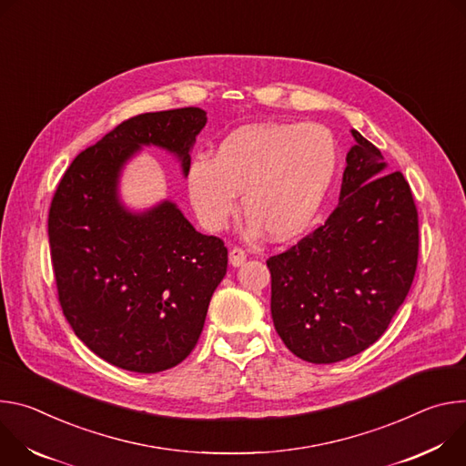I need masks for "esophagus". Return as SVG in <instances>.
<instances>
[{"label":"esophagus","mask_w":466,"mask_h":466,"mask_svg":"<svg viewBox=\"0 0 466 466\" xmlns=\"http://www.w3.org/2000/svg\"><path fill=\"white\" fill-rule=\"evenodd\" d=\"M244 261H246V251L242 248L235 246V248L229 249V263L233 267H240Z\"/></svg>","instance_id":"obj_1"}]
</instances>
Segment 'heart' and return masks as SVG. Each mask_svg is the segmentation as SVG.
<instances>
[{"mask_svg": "<svg viewBox=\"0 0 466 466\" xmlns=\"http://www.w3.org/2000/svg\"><path fill=\"white\" fill-rule=\"evenodd\" d=\"M339 147L322 124H257L226 137L213 161L198 157L187 188L199 224L220 231L237 211V194L253 233L289 240L309 229L335 181Z\"/></svg>", "mask_w": 466, "mask_h": 466, "instance_id": "heart-1", "label": "heart"}]
</instances>
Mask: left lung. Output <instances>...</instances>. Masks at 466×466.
<instances>
[{"label":"left lung","instance_id":"left-lung-1","mask_svg":"<svg viewBox=\"0 0 466 466\" xmlns=\"http://www.w3.org/2000/svg\"><path fill=\"white\" fill-rule=\"evenodd\" d=\"M328 220L268 257L272 320L299 359L329 365L372 346L403 303L419 263V211L401 172L359 131Z\"/></svg>","mask_w":466,"mask_h":466}]
</instances>
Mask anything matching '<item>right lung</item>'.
Instances as JSON below:
<instances>
[{"instance_id": "right-lung-1", "label": "right lung", "mask_w": 466, "mask_h": 466, "mask_svg": "<svg viewBox=\"0 0 466 466\" xmlns=\"http://www.w3.org/2000/svg\"><path fill=\"white\" fill-rule=\"evenodd\" d=\"M207 124L199 107L131 116L66 168L47 215L63 313L103 360L138 374L168 370L194 350L228 248L201 235L170 201L133 215L118 201L124 163L147 144L176 153L183 174Z\"/></svg>"}]
</instances>
